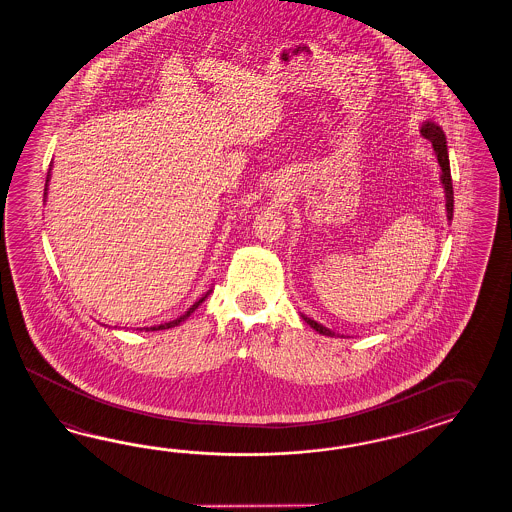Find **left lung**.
Instances as JSON below:
<instances>
[{"label":"left lung","instance_id":"1","mask_svg":"<svg viewBox=\"0 0 512 512\" xmlns=\"http://www.w3.org/2000/svg\"><path fill=\"white\" fill-rule=\"evenodd\" d=\"M420 132L427 141H431L434 152H436V158H438V163H440V169H442V172H440V182L444 185V193H446L447 219L451 221L453 219V182H451V169H449V156H447L446 133L438 124H434L431 120L423 122ZM302 319L314 330H317L319 334L334 336V332L330 328L323 327L321 323H317L314 319H310L306 315H302Z\"/></svg>","mask_w":512,"mask_h":512}]
</instances>
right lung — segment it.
<instances>
[{"instance_id":"1","label":"right lung","mask_w":512,"mask_h":512,"mask_svg":"<svg viewBox=\"0 0 512 512\" xmlns=\"http://www.w3.org/2000/svg\"><path fill=\"white\" fill-rule=\"evenodd\" d=\"M48 182H50V172H48V178H46V189H44V191H48ZM44 197H46V193H44ZM210 291H208V293H206L204 297H200V299H198V301L195 302V304H193V306H191V308H189V310H187V312H185L184 315H180L178 319H174V321H169V323H163V325H158V327H146V330H165V328L178 327V325H180L182 321H185V319H187L189 315L193 314V312L197 310L198 306H200L202 302L206 301V297L210 295Z\"/></svg>"}]
</instances>
